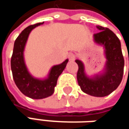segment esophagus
Returning a JSON list of instances; mask_svg holds the SVG:
<instances>
[{"instance_id": "esophagus-1", "label": "esophagus", "mask_w": 129, "mask_h": 129, "mask_svg": "<svg viewBox=\"0 0 129 129\" xmlns=\"http://www.w3.org/2000/svg\"><path fill=\"white\" fill-rule=\"evenodd\" d=\"M69 60L70 61H74L75 60V55L74 54H72V53L69 54Z\"/></svg>"}]
</instances>
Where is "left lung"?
I'll return each instance as SVG.
<instances>
[{"label":"left lung","mask_w":129,"mask_h":129,"mask_svg":"<svg viewBox=\"0 0 129 129\" xmlns=\"http://www.w3.org/2000/svg\"><path fill=\"white\" fill-rule=\"evenodd\" d=\"M100 30L93 35L94 41L103 45L107 59L104 72L89 78L84 72L83 63L76 60L78 66L77 80L81 90L90 95L104 97L116 90L122 81L124 70V58L121 43L115 34L107 27L96 26Z\"/></svg>","instance_id":"left-lung-1"}]
</instances>
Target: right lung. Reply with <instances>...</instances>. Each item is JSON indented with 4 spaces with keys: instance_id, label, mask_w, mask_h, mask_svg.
<instances>
[{
    "instance_id": "add662e5",
    "label": "right lung",
    "mask_w": 129,
    "mask_h": 129,
    "mask_svg": "<svg viewBox=\"0 0 129 129\" xmlns=\"http://www.w3.org/2000/svg\"><path fill=\"white\" fill-rule=\"evenodd\" d=\"M42 24L43 22L30 25L19 34L15 41L11 57V69L17 87L24 95L34 99H45L54 93L57 79L69 61L66 59L61 64L54 66L49 72L48 78L44 80L35 78L29 73L24 60L25 44L31 30Z\"/></svg>"
}]
</instances>
